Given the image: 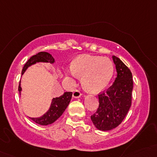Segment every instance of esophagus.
Returning <instances> with one entry per match:
<instances>
[{"label": "esophagus", "instance_id": "1", "mask_svg": "<svg viewBox=\"0 0 157 157\" xmlns=\"http://www.w3.org/2000/svg\"><path fill=\"white\" fill-rule=\"evenodd\" d=\"M80 96H81V93H80V90H75L74 91V93H73V96L74 98H79Z\"/></svg>", "mask_w": 157, "mask_h": 157}]
</instances>
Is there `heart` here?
Wrapping results in <instances>:
<instances>
[{
  "instance_id": "b5f03b06",
  "label": "heart",
  "mask_w": 157,
  "mask_h": 157,
  "mask_svg": "<svg viewBox=\"0 0 157 157\" xmlns=\"http://www.w3.org/2000/svg\"><path fill=\"white\" fill-rule=\"evenodd\" d=\"M71 74L83 77L82 84L90 93H99L106 87L114 74V65L108 58L81 55L71 64Z\"/></svg>"
}]
</instances>
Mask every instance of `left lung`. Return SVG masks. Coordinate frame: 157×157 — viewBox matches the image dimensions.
I'll return each mask as SVG.
<instances>
[{
	"label": "left lung",
	"mask_w": 157,
	"mask_h": 157,
	"mask_svg": "<svg viewBox=\"0 0 157 157\" xmlns=\"http://www.w3.org/2000/svg\"><path fill=\"white\" fill-rule=\"evenodd\" d=\"M112 59L117 77L110 87L99 93V107L91 115L93 124L100 131H110L119 125L131 105L132 74L119 58L113 55Z\"/></svg>",
	"instance_id": "1"
}]
</instances>
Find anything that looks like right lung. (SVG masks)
<instances>
[{
	"label": "right lung",
	"mask_w": 157,
	"mask_h": 157,
	"mask_svg": "<svg viewBox=\"0 0 157 157\" xmlns=\"http://www.w3.org/2000/svg\"><path fill=\"white\" fill-rule=\"evenodd\" d=\"M39 61H45V62L53 63L55 61L54 58H52V55L48 52H39L36 55H33L31 58L26 61L25 65L23 66V70H22V74L25 72L28 67H29L32 64H35ZM19 92L21 91V87H20V82L19 83L18 86ZM71 97H72V92H65L62 96L59 97H55L52 99V105H51L50 109L46 113L42 115L40 118H30L34 122L37 124H41V125H48V124H52L55 122L65 111L67 109V105H69V102L71 101Z\"/></svg>",
	"instance_id": "right-lung-1"
}]
</instances>
